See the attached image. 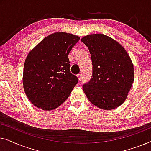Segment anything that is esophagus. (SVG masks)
I'll return each instance as SVG.
<instances>
[{
  "label": "esophagus",
  "mask_w": 151,
  "mask_h": 151,
  "mask_svg": "<svg viewBox=\"0 0 151 151\" xmlns=\"http://www.w3.org/2000/svg\"><path fill=\"white\" fill-rule=\"evenodd\" d=\"M78 79H79V80H81L82 79V73L78 74Z\"/></svg>",
  "instance_id": "esophagus-1"
}]
</instances>
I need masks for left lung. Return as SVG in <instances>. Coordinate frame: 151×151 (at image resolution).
<instances>
[{"instance_id": "8db88e82", "label": "left lung", "mask_w": 151, "mask_h": 151, "mask_svg": "<svg viewBox=\"0 0 151 151\" xmlns=\"http://www.w3.org/2000/svg\"><path fill=\"white\" fill-rule=\"evenodd\" d=\"M81 41L89 50L92 76L83 91L93 104L111 110L123 104L134 80L133 65L122 45L104 34H91Z\"/></svg>"}]
</instances>
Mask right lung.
<instances>
[{
    "label": "right lung",
    "mask_w": 151,
    "mask_h": 151,
    "mask_svg": "<svg viewBox=\"0 0 151 151\" xmlns=\"http://www.w3.org/2000/svg\"><path fill=\"white\" fill-rule=\"evenodd\" d=\"M80 38L65 32L45 38L29 53L23 69V87L34 106L56 109L68 98L78 78L70 71L69 53Z\"/></svg>",
    "instance_id": "add662e5"
}]
</instances>
